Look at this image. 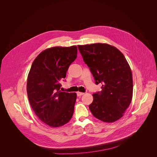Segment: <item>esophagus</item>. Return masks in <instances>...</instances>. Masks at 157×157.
<instances>
[{"mask_svg":"<svg viewBox=\"0 0 157 157\" xmlns=\"http://www.w3.org/2000/svg\"><path fill=\"white\" fill-rule=\"evenodd\" d=\"M84 94V93H83V92H77V96H82V95H83Z\"/></svg>","mask_w":157,"mask_h":157,"instance_id":"1","label":"esophagus"}]
</instances>
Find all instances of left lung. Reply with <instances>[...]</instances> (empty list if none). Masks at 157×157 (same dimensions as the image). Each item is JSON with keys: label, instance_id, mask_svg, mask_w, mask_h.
Returning a JSON list of instances; mask_svg holds the SVG:
<instances>
[{"label": "left lung", "instance_id": "obj_1", "mask_svg": "<svg viewBox=\"0 0 157 157\" xmlns=\"http://www.w3.org/2000/svg\"><path fill=\"white\" fill-rule=\"evenodd\" d=\"M78 48L96 84H102L101 91L93 94L90 111L103 122L118 120L130 105L133 94L132 73L124 56L107 44L78 45Z\"/></svg>", "mask_w": 157, "mask_h": 157}]
</instances>
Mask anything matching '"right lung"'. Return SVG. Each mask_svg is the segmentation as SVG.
I'll return each mask as SVG.
<instances>
[{
    "mask_svg": "<svg viewBox=\"0 0 157 157\" xmlns=\"http://www.w3.org/2000/svg\"><path fill=\"white\" fill-rule=\"evenodd\" d=\"M77 47H52L33 61L27 77V92L36 115L46 124L56 128L71 120L77 94L60 91L69 65L77 58Z\"/></svg>",
    "mask_w": 157,
    "mask_h": 157,
    "instance_id": "obj_1",
    "label": "right lung"
}]
</instances>
